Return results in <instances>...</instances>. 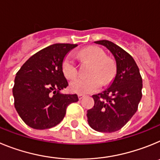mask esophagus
Instances as JSON below:
<instances>
[{
    "label": "esophagus",
    "mask_w": 160,
    "mask_h": 160,
    "mask_svg": "<svg viewBox=\"0 0 160 160\" xmlns=\"http://www.w3.org/2000/svg\"><path fill=\"white\" fill-rule=\"evenodd\" d=\"M84 94H78V99L79 100H81L82 98H84Z\"/></svg>",
    "instance_id": "1"
}]
</instances>
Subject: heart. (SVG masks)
Returning <instances> with one entry per match:
<instances>
[{"label": "heart", "mask_w": 160, "mask_h": 160, "mask_svg": "<svg viewBox=\"0 0 160 160\" xmlns=\"http://www.w3.org/2000/svg\"><path fill=\"white\" fill-rule=\"evenodd\" d=\"M80 55L93 63L89 75L90 78H77L70 82V91L77 94H90L99 90L102 82L107 84L111 81L114 73V65L111 60L106 58L102 49L90 46L82 49ZM62 70L67 79L75 78L78 74V66L72 53L65 57L62 64Z\"/></svg>", "instance_id": "1"}]
</instances>
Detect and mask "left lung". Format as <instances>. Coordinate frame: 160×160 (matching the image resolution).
<instances>
[{"label":"left lung","mask_w":160,"mask_h":160,"mask_svg":"<svg viewBox=\"0 0 160 160\" xmlns=\"http://www.w3.org/2000/svg\"><path fill=\"white\" fill-rule=\"evenodd\" d=\"M105 46L116 62V74L111 86L92 96L94 105L87 111L92 129L111 133L120 130L132 118L142 98V80L135 60L124 49L107 40L94 42Z\"/></svg>","instance_id":"obj_1"}]
</instances>
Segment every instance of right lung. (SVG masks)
Listing matches in <instances>:
<instances>
[{
    "instance_id": "1",
    "label": "right lung",
    "mask_w": 160,
    "mask_h": 160,
    "mask_svg": "<svg viewBox=\"0 0 160 160\" xmlns=\"http://www.w3.org/2000/svg\"><path fill=\"white\" fill-rule=\"evenodd\" d=\"M76 44L57 43L29 58L16 74L12 88L14 106L25 124L37 130L49 129L62 122L66 108L78 101L77 94H66L67 80L62 64Z\"/></svg>"
}]
</instances>
